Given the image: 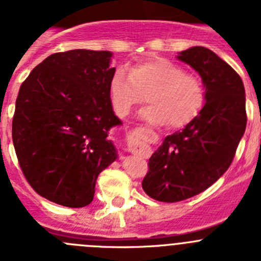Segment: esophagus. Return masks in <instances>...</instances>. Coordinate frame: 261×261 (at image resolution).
<instances>
[{
    "label": "esophagus",
    "instance_id": "obj_1",
    "mask_svg": "<svg viewBox=\"0 0 261 261\" xmlns=\"http://www.w3.org/2000/svg\"><path fill=\"white\" fill-rule=\"evenodd\" d=\"M132 153L140 154V155L144 156V158H149V156L151 155L150 147H147V146H136V147H133Z\"/></svg>",
    "mask_w": 261,
    "mask_h": 261
}]
</instances>
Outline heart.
<instances>
[{"label": "heart", "mask_w": 261, "mask_h": 261, "mask_svg": "<svg viewBox=\"0 0 261 261\" xmlns=\"http://www.w3.org/2000/svg\"><path fill=\"white\" fill-rule=\"evenodd\" d=\"M108 95L115 114L128 116L147 95L150 105L141 111L149 123L183 128L190 124L202 108L204 85L193 74L174 61L153 57L133 65L126 74L117 69L110 80Z\"/></svg>", "instance_id": "b5f03b06"}]
</instances>
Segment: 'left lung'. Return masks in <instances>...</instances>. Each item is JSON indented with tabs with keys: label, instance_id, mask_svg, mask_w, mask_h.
Listing matches in <instances>:
<instances>
[{
	"label": "left lung",
	"instance_id": "1",
	"mask_svg": "<svg viewBox=\"0 0 261 261\" xmlns=\"http://www.w3.org/2000/svg\"><path fill=\"white\" fill-rule=\"evenodd\" d=\"M177 59L201 77L205 105L149 159L142 188L163 202L190 199L216 183L231 165L247 124L243 82L227 62L205 47L183 50Z\"/></svg>",
	"mask_w": 261,
	"mask_h": 261
}]
</instances>
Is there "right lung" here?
Returning a JSON list of instances; mask_svg holds the SVG:
<instances>
[{
	"mask_svg": "<svg viewBox=\"0 0 261 261\" xmlns=\"http://www.w3.org/2000/svg\"><path fill=\"white\" fill-rule=\"evenodd\" d=\"M108 50L53 53L19 89L13 144L39 195L68 208L93 201L98 175L116 161L108 135L121 125L108 95L115 68Z\"/></svg>",
	"mask_w": 261,
	"mask_h": 261,
	"instance_id": "obj_1",
	"label": "right lung"
}]
</instances>
